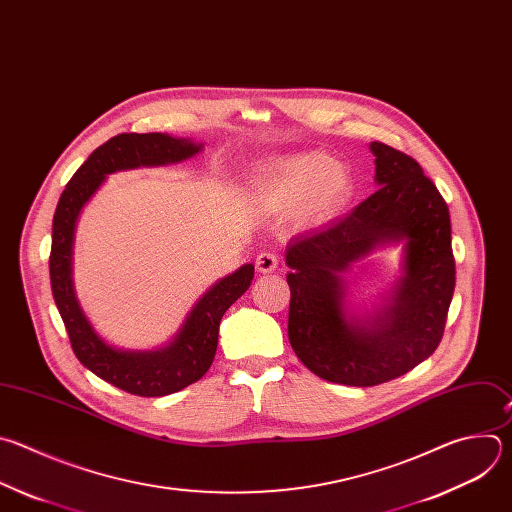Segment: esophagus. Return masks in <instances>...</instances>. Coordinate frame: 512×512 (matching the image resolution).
Masks as SVG:
<instances>
[{
	"mask_svg": "<svg viewBox=\"0 0 512 512\" xmlns=\"http://www.w3.org/2000/svg\"><path fill=\"white\" fill-rule=\"evenodd\" d=\"M278 268V256L274 252H260L256 256V270L266 274V272H274Z\"/></svg>",
	"mask_w": 512,
	"mask_h": 512,
	"instance_id": "esophagus-1",
	"label": "esophagus"
}]
</instances>
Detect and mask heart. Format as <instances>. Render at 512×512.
I'll list each match as a JSON object with an SVG mask.
<instances>
[{
	"mask_svg": "<svg viewBox=\"0 0 512 512\" xmlns=\"http://www.w3.org/2000/svg\"><path fill=\"white\" fill-rule=\"evenodd\" d=\"M349 189L347 173L325 153H298L268 167L252 185V201L268 214L294 210L300 222L337 212Z\"/></svg>",
	"mask_w": 512,
	"mask_h": 512,
	"instance_id": "heart-1",
	"label": "heart"
}]
</instances>
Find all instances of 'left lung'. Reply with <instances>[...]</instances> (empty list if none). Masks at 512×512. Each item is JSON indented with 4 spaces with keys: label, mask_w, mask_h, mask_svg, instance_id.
Returning a JSON list of instances; mask_svg holds the SVG:
<instances>
[{
    "label": "left lung",
    "mask_w": 512,
    "mask_h": 512,
    "mask_svg": "<svg viewBox=\"0 0 512 512\" xmlns=\"http://www.w3.org/2000/svg\"><path fill=\"white\" fill-rule=\"evenodd\" d=\"M379 189L331 224L286 246L288 341L315 375L371 387L426 361L440 345L456 284L450 212L416 159L369 145ZM404 242V274L386 304L359 318L342 274L379 245Z\"/></svg>",
    "instance_id": "obj_1"
}]
</instances>
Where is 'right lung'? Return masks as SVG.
I'll return each instance as SVG.
<instances>
[{"mask_svg": "<svg viewBox=\"0 0 512 512\" xmlns=\"http://www.w3.org/2000/svg\"><path fill=\"white\" fill-rule=\"evenodd\" d=\"M203 145L163 133H123L90 153L60 195L52 222L50 284L58 313L78 361L100 379L141 397L175 393L206 375L218 349L220 321L230 306L248 290L254 266L244 264L203 294L169 345L157 351L115 349L102 339L74 292L72 244L76 220L86 201L109 173L177 163L193 157Z\"/></svg>", "mask_w": 512, "mask_h": 512, "instance_id": "1", "label": "right lung"}]
</instances>
